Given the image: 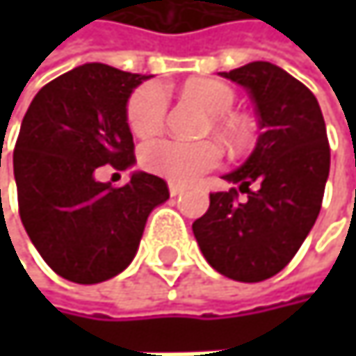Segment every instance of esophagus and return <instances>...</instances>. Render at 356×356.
Instances as JSON below:
<instances>
[{
    "label": "esophagus",
    "instance_id": "esophagus-1",
    "mask_svg": "<svg viewBox=\"0 0 356 356\" xmlns=\"http://www.w3.org/2000/svg\"><path fill=\"white\" fill-rule=\"evenodd\" d=\"M183 191V185H179V183H169V193L175 197V195H179Z\"/></svg>",
    "mask_w": 356,
    "mask_h": 356
}]
</instances>
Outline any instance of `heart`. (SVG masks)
<instances>
[{
    "instance_id": "heart-1",
    "label": "heart",
    "mask_w": 356,
    "mask_h": 356,
    "mask_svg": "<svg viewBox=\"0 0 356 356\" xmlns=\"http://www.w3.org/2000/svg\"><path fill=\"white\" fill-rule=\"evenodd\" d=\"M183 95L212 115L214 129L231 144L245 140V127L229 113L235 107V92L220 80L191 78L183 86ZM169 107L167 92L161 84L140 86L127 103V123L138 138H150L163 127ZM220 163V150L212 142L187 144L179 140H154L142 148V165L175 183H189L202 173L212 171Z\"/></svg>"
}]
</instances>
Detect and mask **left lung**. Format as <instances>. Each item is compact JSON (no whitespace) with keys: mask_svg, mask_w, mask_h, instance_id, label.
Here are the masks:
<instances>
[{"mask_svg":"<svg viewBox=\"0 0 356 356\" xmlns=\"http://www.w3.org/2000/svg\"><path fill=\"white\" fill-rule=\"evenodd\" d=\"M220 76L248 90L261 134L248 161L222 175L237 187L210 193L191 229L216 272L259 282L295 257L318 220L330 173L325 123L314 92L270 61Z\"/></svg>","mask_w":356,"mask_h":356,"instance_id":"left-lung-1","label":"left lung"}]
</instances>
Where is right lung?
<instances>
[{
  "instance_id": "add662e5",
  "label": "right lung",
  "mask_w": 356,
  "mask_h": 356,
  "mask_svg": "<svg viewBox=\"0 0 356 356\" xmlns=\"http://www.w3.org/2000/svg\"><path fill=\"white\" fill-rule=\"evenodd\" d=\"M150 76L84 63L42 86L14 148L22 225L61 278L97 284L123 272L150 212L169 200L167 183L134 171L113 187L95 177L136 165L127 101Z\"/></svg>"
}]
</instances>
